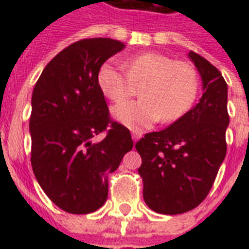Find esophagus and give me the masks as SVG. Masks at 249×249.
Segmentation results:
<instances>
[{
    "label": "esophagus",
    "mask_w": 249,
    "mask_h": 249,
    "mask_svg": "<svg viewBox=\"0 0 249 249\" xmlns=\"http://www.w3.org/2000/svg\"><path fill=\"white\" fill-rule=\"evenodd\" d=\"M141 137H142V133L138 132V130H133V132H132V138H133V141H134V142H137V141L140 140Z\"/></svg>",
    "instance_id": "1"
}]
</instances>
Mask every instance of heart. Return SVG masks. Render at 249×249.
I'll use <instances>...</instances> for the list:
<instances>
[{"mask_svg":"<svg viewBox=\"0 0 249 249\" xmlns=\"http://www.w3.org/2000/svg\"><path fill=\"white\" fill-rule=\"evenodd\" d=\"M126 72L111 62L99 67L98 85L115 103L124 102L142 85V99L115 107L113 116L130 129L150 128L163 117L166 123L178 120L193 106L199 80L191 64L174 60L160 53H143L125 62Z\"/></svg>","mask_w":249,"mask_h":249,"instance_id":"1","label":"heart"}]
</instances>
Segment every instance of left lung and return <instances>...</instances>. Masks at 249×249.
<instances>
[{"label": "left lung", "mask_w": 249, "mask_h": 249, "mask_svg": "<svg viewBox=\"0 0 249 249\" xmlns=\"http://www.w3.org/2000/svg\"><path fill=\"white\" fill-rule=\"evenodd\" d=\"M189 56L201 76V98L168 128L136 143L144 203L163 214H181L200 204L226 155L228 84L205 58L194 52Z\"/></svg>", "instance_id": "left-lung-1"}]
</instances>
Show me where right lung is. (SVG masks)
Segmentation results:
<instances>
[{"mask_svg": "<svg viewBox=\"0 0 249 249\" xmlns=\"http://www.w3.org/2000/svg\"><path fill=\"white\" fill-rule=\"evenodd\" d=\"M125 48L105 37L84 38L56 54L32 93L31 164L49 199L68 213L105 204L108 174L133 148L128 128L111 120L98 70ZM106 134L101 142L92 138Z\"/></svg>", "mask_w": 249, "mask_h": 249, "instance_id": "right-lung-1", "label": "right lung"}]
</instances>
